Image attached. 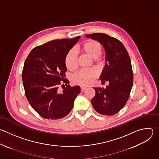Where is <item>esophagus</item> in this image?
<instances>
[{
    "mask_svg": "<svg viewBox=\"0 0 159 159\" xmlns=\"http://www.w3.org/2000/svg\"><path fill=\"white\" fill-rule=\"evenodd\" d=\"M86 89H87V87H84V86H82V87H80V90H81L82 92H84Z\"/></svg>",
    "mask_w": 159,
    "mask_h": 159,
    "instance_id": "34e87169",
    "label": "esophagus"
}]
</instances>
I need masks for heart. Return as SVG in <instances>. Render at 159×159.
Here are the masks:
<instances>
[{
	"mask_svg": "<svg viewBox=\"0 0 159 159\" xmlns=\"http://www.w3.org/2000/svg\"><path fill=\"white\" fill-rule=\"evenodd\" d=\"M82 52L96 61L101 55L102 52V45L97 41L90 40L85 42L80 48ZM66 66L67 69L73 70L77 67V56L76 52L70 50L66 57ZM97 76V72L92 69H84L77 72L73 75L74 81L82 85H87L92 83Z\"/></svg>",
	"mask_w": 159,
	"mask_h": 159,
	"instance_id": "heart-1",
	"label": "heart"
}]
</instances>
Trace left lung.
I'll return each instance as SVG.
<instances>
[{
  "label": "left lung",
  "instance_id": "8db88e82",
  "mask_svg": "<svg viewBox=\"0 0 159 159\" xmlns=\"http://www.w3.org/2000/svg\"><path fill=\"white\" fill-rule=\"evenodd\" d=\"M98 41L105 51V64L100 79L109 82L106 88L94 87L95 95L91 100L94 109L99 114L113 116L126 104L133 85L134 75L128 52L118 39L102 33L85 35Z\"/></svg>",
  "mask_w": 159,
  "mask_h": 159
}]
</instances>
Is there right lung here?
I'll use <instances>...</instances> for the list:
<instances>
[{"label": "right lung", "instance_id": "add662e5", "mask_svg": "<svg viewBox=\"0 0 159 159\" xmlns=\"http://www.w3.org/2000/svg\"><path fill=\"white\" fill-rule=\"evenodd\" d=\"M79 39L80 36L54 40L37 46L25 61L22 77L25 96L32 107L44 119L56 120L67 116L80 92L79 86L70 87L67 85L69 81L64 80L66 57ZM64 83L67 86L60 92L58 85Z\"/></svg>", "mask_w": 159, "mask_h": 159}]
</instances>
